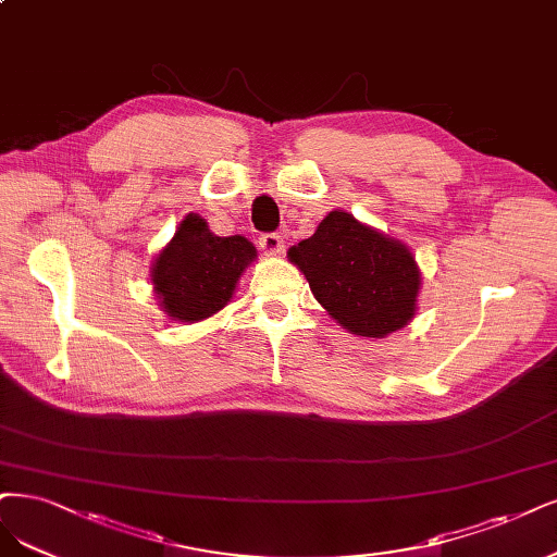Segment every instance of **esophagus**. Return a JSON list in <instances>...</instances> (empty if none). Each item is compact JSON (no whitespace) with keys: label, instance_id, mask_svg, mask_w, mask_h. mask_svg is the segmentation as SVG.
<instances>
[{"label":"esophagus","instance_id":"1","mask_svg":"<svg viewBox=\"0 0 557 557\" xmlns=\"http://www.w3.org/2000/svg\"><path fill=\"white\" fill-rule=\"evenodd\" d=\"M260 246L267 256H281L283 253V237L276 233L270 235H262L260 237Z\"/></svg>","mask_w":557,"mask_h":557}]
</instances>
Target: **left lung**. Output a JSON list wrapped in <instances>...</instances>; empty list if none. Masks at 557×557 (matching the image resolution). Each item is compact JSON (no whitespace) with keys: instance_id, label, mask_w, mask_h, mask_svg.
Segmentation results:
<instances>
[{"instance_id":"obj_1","label":"left lung","mask_w":557,"mask_h":557,"mask_svg":"<svg viewBox=\"0 0 557 557\" xmlns=\"http://www.w3.org/2000/svg\"><path fill=\"white\" fill-rule=\"evenodd\" d=\"M287 260L322 309L355 336L385 338L417 313L421 272L410 248L343 209L324 216Z\"/></svg>"}]
</instances>
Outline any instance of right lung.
<instances>
[{
	"label": "right lung",
	"mask_w": 557,
	"mask_h": 557,
	"mask_svg": "<svg viewBox=\"0 0 557 557\" xmlns=\"http://www.w3.org/2000/svg\"><path fill=\"white\" fill-rule=\"evenodd\" d=\"M256 260V246L246 237H219L200 214L190 212L151 262L149 278L170 320L198 322L230 304L242 274Z\"/></svg>",
	"instance_id": "add662e5"
}]
</instances>
